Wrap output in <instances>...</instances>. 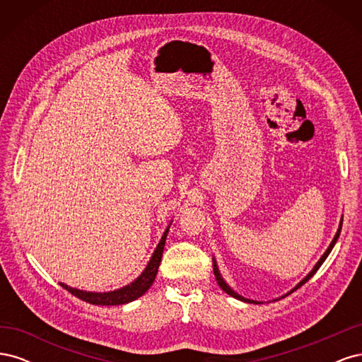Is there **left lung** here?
I'll list each match as a JSON object with an SVG mask.
<instances>
[{"label": "left lung", "instance_id": "obj_1", "mask_svg": "<svg viewBox=\"0 0 362 362\" xmlns=\"http://www.w3.org/2000/svg\"><path fill=\"white\" fill-rule=\"evenodd\" d=\"M341 226H343V217H341V221H339V226H338V231H337V234H335V237H334V240H332V242H331V245H329V247H327L326 249V252H325V254L322 255V258L319 259V261H317V264L314 266V269L308 273V275H306L299 284H298V286H296L290 293H293L294 290H298L299 287H302L303 286V284L306 282V281H308V279H311L313 278V275H314V273L317 272V270H319L320 269V266L323 264V261L327 258V255H329L331 254V250H332V247L335 246V243H337V240H338V237H339V233H341ZM213 270H214V276H216V281H217V284H218V287H221L225 293H228L229 296H233V298H235V299H238V300H243V302H249V303H261V302H258V300H250V299H246V298H243V296H240V294H237L231 287H229L228 286V284L225 282V279L222 278V275H221V272H218V267H217V262H216V259L213 258ZM288 294V293H287ZM282 298H284V296H282Z\"/></svg>", "mask_w": 362, "mask_h": 362}]
</instances>
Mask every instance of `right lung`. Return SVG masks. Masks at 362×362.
Returning <instances> with one entry per match:
<instances>
[{"instance_id":"obj_1","label":"right lung","mask_w":362,"mask_h":362,"mask_svg":"<svg viewBox=\"0 0 362 362\" xmlns=\"http://www.w3.org/2000/svg\"><path fill=\"white\" fill-rule=\"evenodd\" d=\"M169 228H166V231H164L160 243L157 245L154 254H152L146 269L141 272V275L139 278H136L133 282L128 284V286L122 287V288H117L113 291H107V293H95V291H83L78 288H72L66 284L60 282V286L68 290L71 294L76 296V298L84 300V302H89L92 305H124L128 302H133L136 299H139L140 296H144L148 288L152 286V282L156 281L157 276V272H158V266L161 262V257H163V249H164V243H166V237L169 233Z\"/></svg>"}]
</instances>
